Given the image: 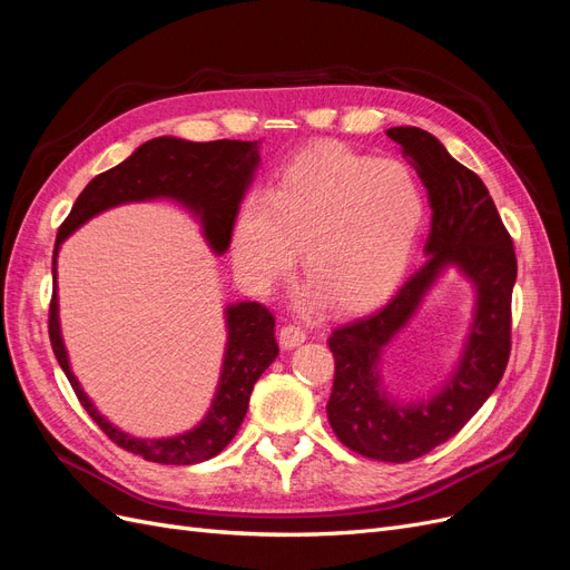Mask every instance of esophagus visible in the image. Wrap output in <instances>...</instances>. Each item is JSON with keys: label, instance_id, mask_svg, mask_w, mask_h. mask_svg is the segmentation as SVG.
<instances>
[{"label": "esophagus", "instance_id": "34e87169", "mask_svg": "<svg viewBox=\"0 0 570 570\" xmlns=\"http://www.w3.org/2000/svg\"><path fill=\"white\" fill-rule=\"evenodd\" d=\"M278 340H281V344H283V350H295V347H299V344L306 340V333H304V327L289 323V325H283V327H281Z\"/></svg>", "mask_w": 570, "mask_h": 570}]
</instances>
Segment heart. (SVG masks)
Listing matches in <instances>:
<instances>
[{
	"label": "heart",
	"mask_w": 570,
	"mask_h": 570,
	"mask_svg": "<svg viewBox=\"0 0 570 570\" xmlns=\"http://www.w3.org/2000/svg\"><path fill=\"white\" fill-rule=\"evenodd\" d=\"M423 214L419 180L402 161L316 145L239 206L233 264L247 285L268 292L292 273L302 249L316 297L335 312H361L400 283Z\"/></svg>",
	"instance_id": "1"
}]
</instances>
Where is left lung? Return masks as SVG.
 Wrapping results in <instances>:
<instances>
[{"instance_id":"8db88e82","label":"left lung","mask_w":570,"mask_h":570,"mask_svg":"<svg viewBox=\"0 0 570 570\" xmlns=\"http://www.w3.org/2000/svg\"><path fill=\"white\" fill-rule=\"evenodd\" d=\"M387 137L402 147L428 189L433 209L423 249L428 258L385 306L335 327L327 340L335 381L325 411L337 440L352 452L404 463L454 438L502 381L511 354L515 254L485 183L435 135L400 126L390 128ZM446 267H456L474 285V323L460 364L441 392L404 405L382 385V350Z\"/></svg>"}]
</instances>
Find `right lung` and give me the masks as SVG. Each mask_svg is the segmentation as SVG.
Listing matches in <instances>:
<instances>
[{"mask_svg":"<svg viewBox=\"0 0 570 570\" xmlns=\"http://www.w3.org/2000/svg\"><path fill=\"white\" fill-rule=\"evenodd\" d=\"M258 166V142L243 140H216V142H187L180 137H154L137 147L130 157L105 174H99L78 195L68 218L61 223L51 275H55V295L49 304V340L51 350L71 383L82 409L90 419L105 430V435L120 450L140 454L147 461L166 465H189L214 459L226 450L235 438L237 428L249 406L254 383L278 356L275 342V318L264 304L237 302L226 306L228 342L223 354V366L214 402L202 423L176 438L142 440L132 438L109 423L90 396L82 392L80 383L68 364L59 325V297H57V254L63 239L78 230L92 216L128 202L174 199L183 204L202 220L206 243L223 254L230 247L233 226L247 187Z\"/></svg>","mask_w":570,"mask_h":570,"instance_id":"1","label":"right lung"}]
</instances>
